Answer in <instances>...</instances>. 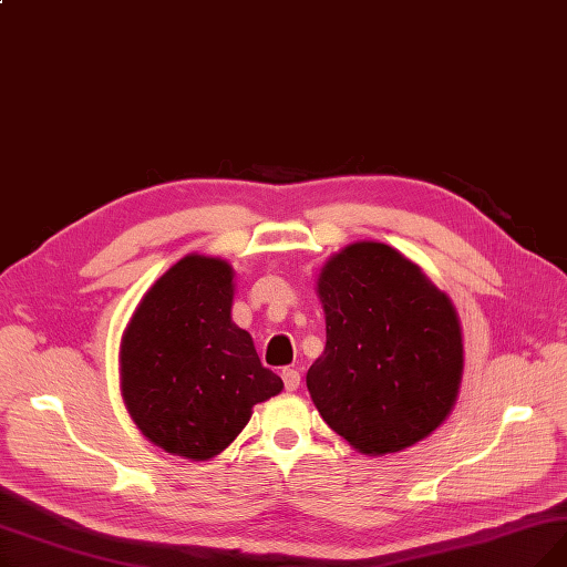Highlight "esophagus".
Returning <instances> with one entry per match:
<instances>
[{"label": "esophagus", "instance_id": "1", "mask_svg": "<svg viewBox=\"0 0 567 567\" xmlns=\"http://www.w3.org/2000/svg\"><path fill=\"white\" fill-rule=\"evenodd\" d=\"M280 377H282V381H285V389L291 393V391H296L299 389V383H301V374L296 372L293 368H285L282 372H280Z\"/></svg>", "mask_w": 567, "mask_h": 567}]
</instances>
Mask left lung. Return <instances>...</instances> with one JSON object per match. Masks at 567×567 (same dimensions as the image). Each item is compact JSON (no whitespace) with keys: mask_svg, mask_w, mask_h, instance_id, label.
<instances>
[{"mask_svg":"<svg viewBox=\"0 0 567 567\" xmlns=\"http://www.w3.org/2000/svg\"><path fill=\"white\" fill-rule=\"evenodd\" d=\"M326 347L306 383L321 419L363 455L411 449L449 419L462 385L457 310L400 250L355 241L317 278Z\"/></svg>","mask_w":567,"mask_h":567,"instance_id":"1","label":"left lung"}]
</instances>
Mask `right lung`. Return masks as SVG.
<instances>
[{
    "label": "right lung",
    "mask_w": 567,
    "mask_h": 567,
    "mask_svg": "<svg viewBox=\"0 0 567 567\" xmlns=\"http://www.w3.org/2000/svg\"><path fill=\"white\" fill-rule=\"evenodd\" d=\"M234 268L186 255L146 289L118 344V389L137 430L165 453L206 462L285 385L231 321Z\"/></svg>",
    "instance_id": "obj_1"
}]
</instances>
